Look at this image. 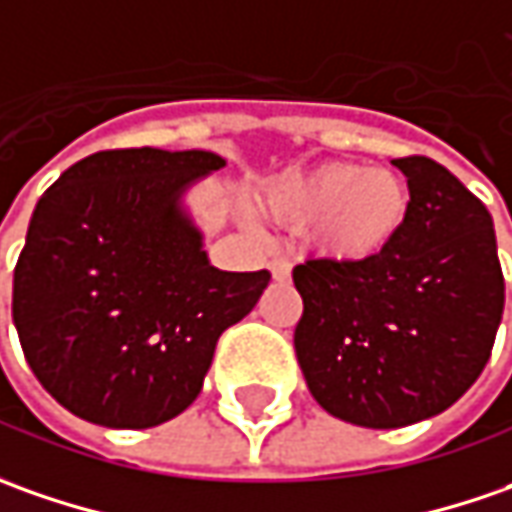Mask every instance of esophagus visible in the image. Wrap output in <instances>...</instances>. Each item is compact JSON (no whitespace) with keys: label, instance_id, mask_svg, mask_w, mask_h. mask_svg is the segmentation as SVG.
Segmentation results:
<instances>
[{"label":"esophagus","instance_id":"esophagus-1","mask_svg":"<svg viewBox=\"0 0 512 512\" xmlns=\"http://www.w3.org/2000/svg\"><path fill=\"white\" fill-rule=\"evenodd\" d=\"M269 272H272L274 280H289L291 277V263L286 257H274L269 263Z\"/></svg>","mask_w":512,"mask_h":512}]
</instances>
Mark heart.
I'll use <instances>...</instances> for the list:
<instances>
[{
  "instance_id": "heart-1",
  "label": "heart",
  "mask_w": 512,
  "mask_h": 512,
  "mask_svg": "<svg viewBox=\"0 0 512 512\" xmlns=\"http://www.w3.org/2000/svg\"><path fill=\"white\" fill-rule=\"evenodd\" d=\"M260 203L277 221L306 226L314 255L362 263L397 238L411 209V192L391 169L328 161L274 178Z\"/></svg>"
}]
</instances>
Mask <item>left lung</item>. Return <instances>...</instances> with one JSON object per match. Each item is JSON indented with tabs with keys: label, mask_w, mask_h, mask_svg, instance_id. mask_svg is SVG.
Listing matches in <instances>:
<instances>
[{
	"label": "left lung",
	"mask_w": 512,
	"mask_h": 512,
	"mask_svg": "<svg viewBox=\"0 0 512 512\" xmlns=\"http://www.w3.org/2000/svg\"><path fill=\"white\" fill-rule=\"evenodd\" d=\"M411 209L362 263L294 266V351L311 397L360 428L448 411L479 379L502 323L504 277L487 206L431 158H397Z\"/></svg>",
	"instance_id": "obj_1"
}]
</instances>
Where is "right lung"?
I'll return each instance as SVG.
<instances>
[{
	"label": "right lung",
	"instance_id": "add662e5",
	"mask_svg": "<svg viewBox=\"0 0 512 512\" xmlns=\"http://www.w3.org/2000/svg\"><path fill=\"white\" fill-rule=\"evenodd\" d=\"M226 167L206 150H107L39 198L13 272L27 365L70 414L155 428L201 394L218 337L272 274L209 263L186 192Z\"/></svg>",
	"mask_w": 512,
	"mask_h": 512
}]
</instances>
